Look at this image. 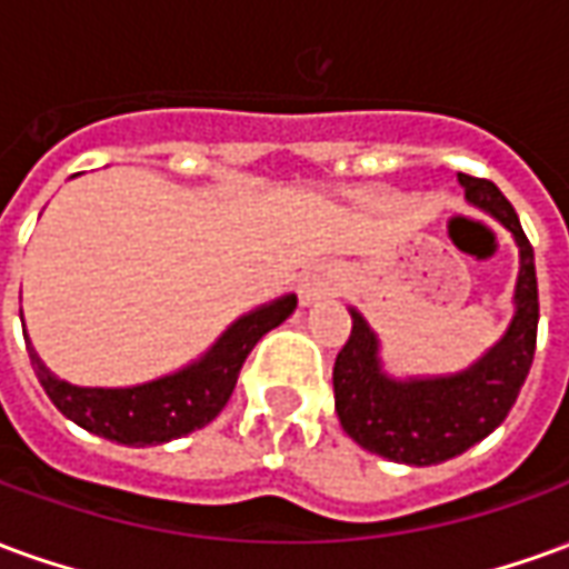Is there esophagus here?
<instances>
[{
    "label": "esophagus",
    "mask_w": 569,
    "mask_h": 569,
    "mask_svg": "<svg viewBox=\"0 0 569 569\" xmlns=\"http://www.w3.org/2000/svg\"><path fill=\"white\" fill-rule=\"evenodd\" d=\"M335 292H338V273H335L329 264L310 268V271L301 277V283H298V298H301L305 308L317 305L322 298L335 296Z\"/></svg>",
    "instance_id": "34e87169"
}]
</instances>
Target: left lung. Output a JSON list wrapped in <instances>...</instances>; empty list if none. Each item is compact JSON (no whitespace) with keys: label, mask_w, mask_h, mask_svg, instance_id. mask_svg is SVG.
I'll return each mask as SVG.
<instances>
[{"label":"left lung","mask_w":569,"mask_h":569,"mask_svg":"<svg viewBox=\"0 0 569 569\" xmlns=\"http://www.w3.org/2000/svg\"><path fill=\"white\" fill-rule=\"evenodd\" d=\"M457 182L472 207L493 216L515 237L521 261L512 296L515 313L500 341L469 369L427 378H393L383 371L381 341L375 329L357 308H350L353 329L332 369L335 411L359 448L381 453L393 463H445L476 441L488 439L512 411L537 350V268L518 212L488 179L457 173Z\"/></svg>","instance_id":"1"}]
</instances>
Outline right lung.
<instances>
[{"label": "right lung", "mask_w": 569, "mask_h": 569, "mask_svg": "<svg viewBox=\"0 0 569 569\" xmlns=\"http://www.w3.org/2000/svg\"><path fill=\"white\" fill-rule=\"evenodd\" d=\"M296 305L298 298L289 292L249 310L216 338V345L203 357L173 375L137 387H79L60 381L36 353L30 335L23 332V338L36 378L63 418L100 439L146 448L207 427L234 393L237 375L243 369L249 350L259 345L261 335L277 329Z\"/></svg>", "instance_id": "obj_1"}]
</instances>
